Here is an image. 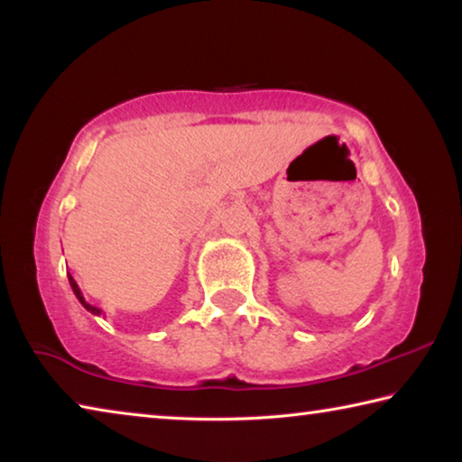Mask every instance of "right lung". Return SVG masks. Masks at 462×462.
<instances>
[{
	"label": "right lung",
	"instance_id": "1",
	"mask_svg": "<svg viewBox=\"0 0 462 462\" xmlns=\"http://www.w3.org/2000/svg\"><path fill=\"white\" fill-rule=\"evenodd\" d=\"M67 277H69V283H71V287H73V293L77 295V300H79L81 306H83L85 310H88V311H91L93 316H99V314H101V310H99V308H96V306H91V303L85 301V297H83V293H81L79 285H77V281H75L71 275H69V273H67Z\"/></svg>",
	"mask_w": 462,
	"mask_h": 462
}]
</instances>
